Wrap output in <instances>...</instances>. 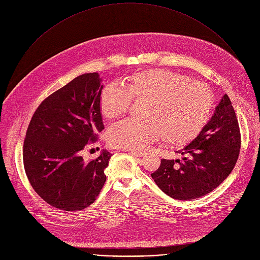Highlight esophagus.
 <instances>
[{
    "label": "esophagus",
    "instance_id": "1",
    "mask_svg": "<svg viewBox=\"0 0 260 260\" xmlns=\"http://www.w3.org/2000/svg\"><path fill=\"white\" fill-rule=\"evenodd\" d=\"M131 154L135 155V156H139V157H142V156H146L147 153L144 152V151H138V150H131L128 151Z\"/></svg>",
    "mask_w": 260,
    "mask_h": 260
}]
</instances>
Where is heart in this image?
Returning <instances> with one entry per match:
<instances>
[{
  "label": "heart",
  "mask_w": 260,
  "mask_h": 260,
  "mask_svg": "<svg viewBox=\"0 0 260 260\" xmlns=\"http://www.w3.org/2000/svg\"><path fill=\"white\" fill-rule=\"evenodd\" d=\"M122 87L107 84L100 93L102 116L114 121L123 117L132 101H147L144 121H124L111 128L108 142L123 149H142L164 136V142L181 148L196 140L212 114L210 87L183 74L152 69L131 74Z\"/></svg>",
  "instance_id": "heart-1"
}]
</instances>
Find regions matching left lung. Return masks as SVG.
<instances>
[{
    "label": "left lung",
    "instance_id": "obj_1",
    "mask_svg": "<svg viewBox=\"0 0 260 260\" xmlns=\"http://www.w3.org/2000/svg\"><path fill=\"white\" fill-rule=\"evenodd\" d=\"M241 133L232 102L224 94L200 136L177 153L183 159H161L151 174L169 197L190 201L208 194L234 170L240 154Z\"/></svg>",
    "mask_w": 260,
    "mask_h": 260
}]
</instances>
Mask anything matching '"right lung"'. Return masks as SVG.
<instances>
[{
    "label": "right lung",
    "mask_w": 260,
    "mask_h": 260,
    "mask_svg": "<svg viewBox=\"0 0 260 260\" xmlns=\"http://www.w3.org/2000/svg\"><path fill=\"white\" fill-rule=\"evenodd\" d=\"M98 73L83 74L47 96L35 111L23 143V166L34 190L64 211L89 207L106 182L112 156L103 150L84 161L81 152L104 129Z\"/></svg>",
    "instance_id": "obj_1"
}]
</instances>
